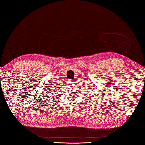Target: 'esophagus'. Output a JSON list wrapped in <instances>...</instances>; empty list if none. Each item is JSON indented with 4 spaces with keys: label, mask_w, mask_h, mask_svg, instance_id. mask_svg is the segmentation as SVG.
<instances>
[{
    "label": "esophagus",
    "mask_w": 145,
    "mask_h": 145,
    "mask_svg": "<svg viewBox=\"0 0 145 145\" xmlns=\"http://www.w3.org/2000/svg\"><path fill=\"white\" fill-rule=\"evenodd\" d=\"M69 84H70L71 85H72L73 84H74V81L73 80H70V81H69Z\"/></svg>",
    "instance_id": "1"
}]
</instances>
